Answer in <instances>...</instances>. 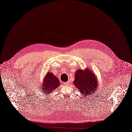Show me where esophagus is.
<instances>
[{
    "label": "esophagus",
    "instance_id": "esophagus-1",
    "mask_svg": "<svg viewBox=\"0 0 132 132\" xmlns=\"http://www.w3.org/2000/svg\"><path fill=\"white\" fill-rule=\"evenodd\" d=\"M64 84H65V85H68V82H65L64 83Z\"/></svg>",
    "mask_w": 132,
    "mask_h": 132
}]
</instances>
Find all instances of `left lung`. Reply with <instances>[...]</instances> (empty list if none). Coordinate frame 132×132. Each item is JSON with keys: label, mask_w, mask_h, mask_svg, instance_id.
Masks as SVG:
<instances>
[{"label": "left lung", "mask_w": 132, "mask_h": 132, "mask_svg": "<svg viewBox=\"0 0 132 132\" xmlns=\"http://www.w3.org/2000/svg\"><path fill=\"white\" fill-rule=\"evenodd\" d=\"M73 83L83 97L93 95L96 91L98 87L97 80L95 74L87 68L84 70L78 69L76 71Z\"/></svg>", "instance_id": "left-lung-1"}]
</instances>
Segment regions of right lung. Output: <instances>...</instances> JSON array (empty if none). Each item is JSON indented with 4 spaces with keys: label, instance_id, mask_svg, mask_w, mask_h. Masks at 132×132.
<instances>
[{
    "label": "right lung",
    "instance_id": "obj_1",
    "mask_svg": "<svg viewBox=\"0 0 132 132\" xmlns=\"http://www.w3.org/2000/svg\"><path fill=\"white\" fill-rule=\"evenodd\" d=\"M59 85L60 81L59 79L50 72L45 76L40 89L41 91L43 92L44 94L52 93L53 91H55Z\"/></svg>",
    "mask_w": 132,
    "mask_h": 132
}]
</instances>
